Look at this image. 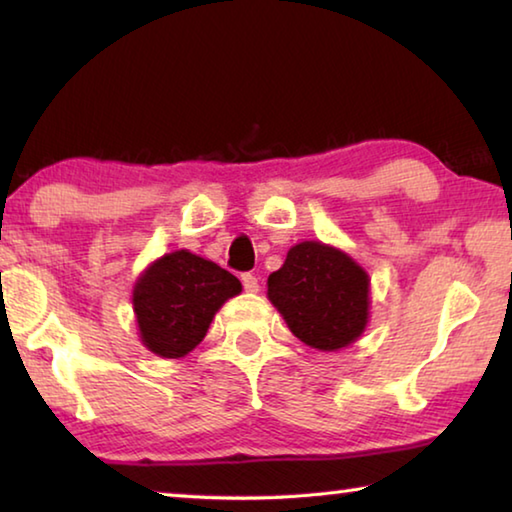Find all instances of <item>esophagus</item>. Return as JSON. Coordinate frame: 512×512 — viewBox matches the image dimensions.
<instances>
[{
	"label": "esophagus",
	"instance_id": "esophagus-1",
	"mask_svg": "<svg viewBox=\"0 0 512 512\" xmlns=\"http://www.w3.org/2000/svg\"><path fill=\"white\" fill-rule=\"evenodd\" d=\"M241 284H244V289H246L248 293H257V291H259V282H257V277H255L253 273H244V275H241Z\"/></svg>",
	"mask_w": 512,
	"mask_h": 512
}]
</instances>
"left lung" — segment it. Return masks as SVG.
<instances>
[{
  "label": "left lung",
  "instance_id": "obj_1",
  "mask_svg": "<svg viewBox=\"0 0 512 512\" xmlns=\"http://www.w3.org/2000/svg\"><path fill=\"white\" fill-rule=\"evenodd\" d=\"M268 300L309 348H348L368 325L370 277L343 250L302 241L268 275Z\"/></svg>",
  "mask_w": 512,
  "mask_h": 512
}]
</instances>
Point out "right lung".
I'll return each mask as SVG.
<instances>
[{
	"mask_svg": "<svg viewBox=\"0 0 512 512\" xmlns=\"http://www.w3.org/2000/svg\"><path fill=\"white\" fill-rule=\"evenodd\" d=\"M237 293L241 282L210 259L189 250L162 255L133 289L140 339L158 357H185L205 339L223 302Z\"/></svg>",
	"mask_w": 512,
	"mask_h": 512,
	"instance_id": "add662e5",
	"label": "right lung"
}]
</instances>
